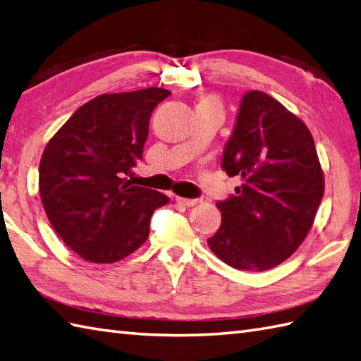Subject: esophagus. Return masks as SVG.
I'll return each mask as SVG.
<instances>
[{"label": "esophagus", "instance_id": "esophagus-1", "mask_svg": "<svg viewBox=\"0 0 361 361\" xmlns=\"http://www.w3.org/2000/svg\"><path fill=\"white\" fill-rule=\"evenodd\" d=\"M176 202L185 207H195L197 204H201V199H185V197H176Z\"/></svg>", "mask_w": 361, "mask_h": 361}]
</instances>
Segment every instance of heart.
<instances>
[{"mask_svg": "<svg viewBox=\"0 0 361 361\" xmlns=\"http://www.w3.org/2000/svg\"><path fill=\"white\" fill-rule=\"evenodd\" d=\"M210 103H213V102H210Z\"/></svg>", "mask_w": 361, "mask_h": 361, "instance_id": "b5f03b06", "label": "heart"}]
</instances>
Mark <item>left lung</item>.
Instances as JSON below:
<instances>
[{"instance_id":"1","label":"left lung","mask_w":361,"mask_h":361,"mask_svg":"<svg viewBox=\"0 0 361 361\" xmlns=\"http://www.w3.org/2000/svg\"><path fill=\"white\" fill-rule=\"evenodd\" d=\"M221 168L244 183L218 201L222 222L208 238L221 261L262 271L300 247L324 195L314 137L301 120L261 91L243 95Z\"/></svg>"}]
</instances>
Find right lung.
I'll return each instance as SVG.
<instances>
[{"instance_id":"1","label":"right lung","mask_w":361,"mask_h":361,"mask_svg":"<svg viewBox=\"0 0 361 361\" xmlns=\"http://www.w3.org/2000/svg\"><path fill=\"white\" fill-rule=\"evenodd\" d=\"M162 87L103 94L85 103L47 143L39 196L54 230L83 259L108 264L147 241L154 210L168 204L156 190L125 176L142 159Z\"/></svg>"}]
</instances>
